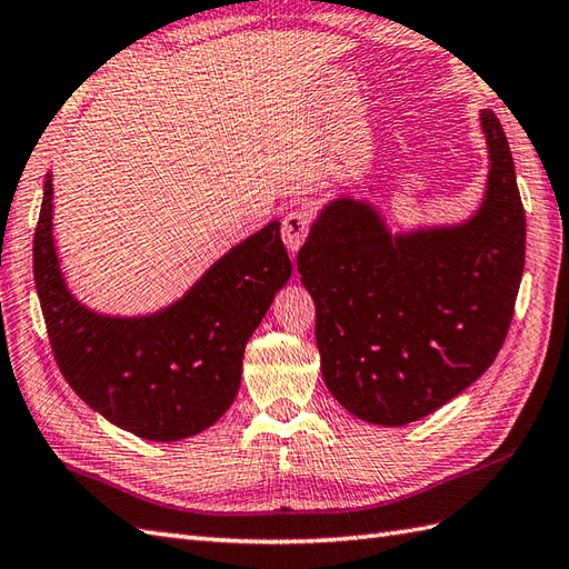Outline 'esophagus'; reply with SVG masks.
<instances>
[{
	"mask_svg": "<svg viewBox=\"0 0 569 569\" xmlns=\"http://www.w3.org/2000/svg\"><path fill=\"white\" fill-rule=\"evenodd\" d=\"M311 229V214L307 210H292L282 219V239L289 251H299V246L307 241Z\"/></svg>",
	"mask_w": 569,
	"mask_h": 569,
	"instance_id": "1",
	"label": "esophagus"
}]
</instances>
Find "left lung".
I'll list each match as a JSON object with an SVG mask.
<instances>
[{
  "label": "left lung",
  "mask_w": 569,
  "mask_h": 569,
  "mask_svg": "<svg viewBox=\"0 0 569 569\" xmlns=\"http://www.w3.org/2000/svg\"><path fill=\"white\" fill-rule=\"evenodd\" d=\"M488 196L463 227L391 237L365 202H330L297 256L316 303L328 391L355 418L400 427L495 362L523 274L526 214L500 120L480 113Z\"/></svg>",
  "instance_id": "left-lung-1"
}]
</instances>
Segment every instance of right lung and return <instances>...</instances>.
<instances>
[{"instance_id":"add662e5","label":"right lung","mask_w":569,"mask_h":569,"mask_svg":"<svg viewBox=\"0 0 569 569\" xmlns=\"http://www.w3.org/2000/svg\"><path fill=\"white\" fill-rule=\"evenodd\" d=\"M289 274L280 221H270L166 311L99 316L74 301L62 282L52 246V180H46L33 277L54 362L87 406L142 439H186L229 410L239 393L246 342Z\"/></svg>"}]
</instances>
